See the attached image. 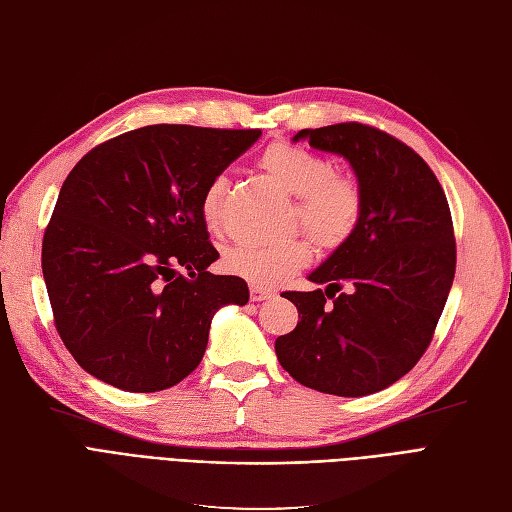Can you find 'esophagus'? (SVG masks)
<instances>
[{"label": "esophagus", "instance_id": "1", "mask_svg": "<svg viewBox=\"0 0 512 512\" xmlns=\"http://www.w3.org/2000/svg\"><path fill=\"white\" fill-rule=\"evenodd\" d=\"M272 291H266L259 285H251V302H263V300H270L272 298Z\"/></svg>", "mask_w": 512, "mask_h": 512}]
</instances>
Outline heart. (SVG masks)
<instances>
[{"mask_svg": "<svg viewBox=\"0 0 512 512\" xmlns=\"http://www.w3.org/2000/svg\"><path fill=\"white\" fill-rule=\"evenodd\" d=\"M259 168L295 197L293 223L304 225L321 249L334 251L353 236L361 221L364 197L353 176L336 174L332 161L291 142H274L259 157ZM229 180L214 176L204 189L200 212L206 227L223 221ZM312 246L298 236L278 244H238L227 253V268L257 285H278L304 268Z\"/></svg>", "mask_w": 512, "mask_h": 512, "instance_id": "obj_1", "label": "heart"}]
</instances>
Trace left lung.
Listing matches in <instances>:
<instances>
[{
    "label": "left lung",
    "mask_w": 512,
    "mask_h": 512,
    "mask_svg": "<svg viewBox=\"0 0 512 512\" xmlns=\"http://www.w3.org/2000/svg\"><path fill=\"white\" fill-rule=\"evenodd\" d=\"M300 140L349 161L364 210L353 236L308 274L325 289L283 295L300 321L274 349L300 385L361 398L400 381L432 342L455 276L451 210L430 166L385 131L338 123L302 129Z\"/></svg>",
    "instance_id": "1"
}]
</instances>
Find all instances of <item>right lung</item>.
<instances>
[{
	"label": "right lung",
	"mask_w": 512,
	"mask_h": 512,
	"mask_svg": "<svg viewBox=\"0 0 512 512\" xmlns=\"http://www.w3.org/2000/svg\"><path fill=\"white\" fill-rule=\"evenodd\" d=\"M259 138L261 129L148 125L76 163L46 227L42 274L82 370L123 391L170 389L200 366L214 312L249 302L242 278L208 272L219 253L200 202Z\"/></svg>",
	"instance_id": "right-lung-1"
}]
</instances>
